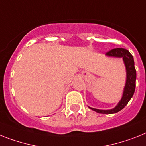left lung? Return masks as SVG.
<instances>
[{
	"mask_svg": "<svg viewBox=\"0 0 146 146\" xmlns=\"http://www.w3.org/2000/svg\"><path fill=\"white\" fill-rule=\"evenodd\" d=\"M106 55L123 58L125 67H126V72H127V80H126V84H125V90H124L123 96L121 98V101L118 104V105L113 109L109 110H102L95 109L92 108H90L99 113L113 114L118 113L123 109L129 102L132 96H133L136 87L137 72L134 67V60H133V56L127 49L121 48L112 49L106 53Z\"/></svg>",
	"mask_w": 146,
	"mask_h": 146,
	"instance_id": "8db88e82",
	"label": "left lung"
}]
</instances>
